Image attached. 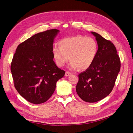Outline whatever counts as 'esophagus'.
<instances>
[{"instance_id":"1","label":"esophagus","mask_w":133,"mask_h":133,"mask_svg":"<svg viewBox=\"0 0 133 133\" xmlns=\"http://www.w3.org/2000/svg\"><path fill=\"white\" fill-rule=\"evenodd\" d=\"M70 74H71V72H69V71H66V72H65V76H69Z\"/></svg>"}]
</instances>
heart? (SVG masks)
<instances>
[{
  "label": "heart",
  "mask_w": 133,
  "mask_h": 133,
  "mask_svg": "<svg viewBox=\"0 0 133 133\" xmlns=\"http://www.w3.org/2000/svg\"><path fill=\"white\" fill-rule=\"evenodd\" d=\"M59 46H54L52 54L57 65L63 66L71 61V69H87L93 64L97 57L98 44L91 37L76 35L64 38L59 41Z\"/></svg>",
  "instance_id": "heart-1"
}]
</instances>
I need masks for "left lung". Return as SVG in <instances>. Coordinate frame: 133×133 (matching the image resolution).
Instances as JSON below:
<instances>
[{
  "label": "left lung",
  "instance_id": "8db88e82",
  "mask_svg": "<svg viewBox=\"0 0 133 133\" xmlns=\"http://www.w3.org/2000/svg\"><path fill=\"white\" fill-rule=\"evenodd\" d=\"M98 46L93 64L78 75L76 90L84 102L95 103L105 98L112 91L121 68L120 58L112 42L91 31Z\"/></svg>",
  "mask_w": 133,
  "mask_h": 133
}]
</instances>
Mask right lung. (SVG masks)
<instances>
[{
    "label": "right lung",
    "instance_id": "obj_1",
    "mask_svg": "<svg viewBox=\"0 0 133 133\" xmlns=\"http://www.w3.org/2000/svg\"><path fill=\"white\" fill-rule=\"evenodd\" d=\"M59 30H47L20 44L11 64L14 86L29 102L39 104L49 99L56 83L65 75L53 60V44Z\"/></svg>",
    "mask_w": 133,
    "mask_h": 133
}]
</instances>
